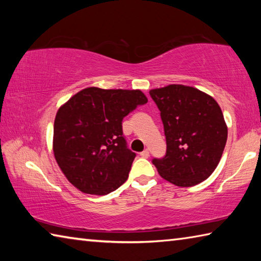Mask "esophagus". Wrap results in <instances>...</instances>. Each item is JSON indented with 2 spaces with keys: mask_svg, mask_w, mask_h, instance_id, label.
<instances>
[{
  "mask_svg": "<svg viewBox=\"0 0 261 261\" xmlns=\"http://www.w3.org/2000/svg\"><path fill=\"white\" fill-rule=\"evenodd\" d=\"M140 156H141V158L147 159V158L149 156V152H148V149H145V151L141 152V153H140Z\"/></svg>",
  "mask_w": 261,
  "mask_h": 261,
  "instance_id": "34e87169",
  "label": "esophagus"
}]
</instances>
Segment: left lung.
Wrapping results in <instances>:
<instances>
[{
    "instance_id": "left-lung-1",
    "label": "left lung",
    "mask_w": 261,
    "mask_h": 261,
    "mask_svg": "<svg viewBox=\"0 0 261 261\" xmlns=\"http://www.w3.org/2000/svg\"><path fill=\"white\" fill-rule=\"evenodd\" d=\"M161 112L167 153L153 159L158 173L177 187L210 177L227 143L228 127L218 102L198 88L168 85L149 91Z\"/></svg>"
}]
</instances>
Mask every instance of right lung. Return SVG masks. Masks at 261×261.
I'll use <instances>...</instances> for the list:
<instances>
[{
	"label": "right lung",
	"instance_id": "obj_1",
	"mask_svg": "<svg viewBox=\"0 0 261 261\" xmlns=\"http://www.w3.org/2000/svg\"><path fill=\"white\" fill-rule=\"evenodd\" d=\"M146 102L140 90L87 87L61 106L54 122L53 152L74 188L105 196L125 182L136 154L126 147L122 120Z\"/></svg>",
	"mask_w": 261,
	"mask_h": 261
}]
</instances>
